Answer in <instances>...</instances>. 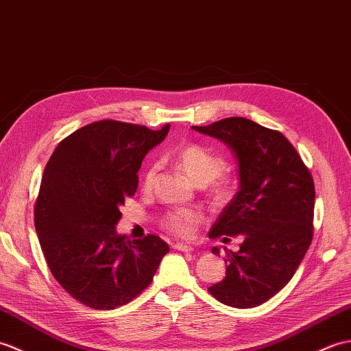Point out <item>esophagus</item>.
Returning <instances> with one entry per match:
<instances>
[{
	"instance_id": "obj_1",
	"label": "esophagus",
	"mask_w": 351,
	"mask_h": 351,
	"mask_svg": "<svg viewBox=\"0 0 351 351\" xmlns=\"http://www.w3.org/2000/svg\"><path fill=\"white\" fill-rule=\"evenodd\" d=\"M173 247L176 249V251H182V252H192L193 251L192 246L183 245V243H176V245H173Z\"/></svg>"
}]
</instances>
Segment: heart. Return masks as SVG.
Listing matches in <instances>:
<instances>
[{"mask_svg":"<svg viewBox=\"0 0 351 351\" xmlns=\"http://www.w3.org/2000/svg\"><path fill=\"white\" fill-rule=\"evenodd\" d=\"M174 165L198 186L210 184V195L215 201H225L231 193V186L227 177L222 176L225 160L216 153L210 152L204 145L184 144L171 156ZM156 177V167L145 168L141 183L144 189H152ZM204 222V215L193 208L171 210L160 219L162 227L171 234L182 239H192L197 234L199 225Z\"/></svg>","mask_w":351,"mask_h":351,"instance_id":"1","label":"heart"}]
</instances>
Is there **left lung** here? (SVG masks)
<instances>
[{"instance_id": "1", "label": "left lung", "mask_w": 351, "mask_h": 351, "mask_svg": "<svg viewBox=\"0 0 351 351\" xmlns=\"http://www.w3.org/2000/svg\"><path fill=\"white\" fill-rule=\"evenodd\" d=\"M192 129L227 144L239 162L240 189L208 237L241 236L243 243L230 251L225 278L208 291L228 306L255 308L290 282L313 241V176L281 132L252 120L230 117Z\"/></svg>"}]
</instances>
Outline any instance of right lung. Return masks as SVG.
<instances>
[{
    "label": "right lung",
    "instance_id": "add662e5",
    "mask_svg": "<svg viewBox=\"0 0 351 351\" xmlns=\"http://www.w3.org/2000/svg\"><path fill=\"white\" fill-rule=\"evenodd\" d=\"M168 130L96 121L64 138L46 163L34 207L38 241L53 278L85 306L134 300L169 251L159 236L130 240L115 231L143 159Z\"/></svg>",
    "mask_w": 351,
    "mask_h": 351
}]
</instances>
